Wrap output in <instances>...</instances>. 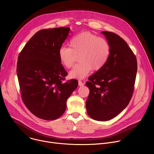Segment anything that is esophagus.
<instances>
[{"label":"esophagus","mask_w":154,"mask_h":154,"mask_svg":"<svg viewBox=\"0 0 154 154\" xmlns=\"http://www.w3.org/2000/svg\"><path fill=\"white\" fill-rule=\"evenodd\" d=\"M85 85V82H82V80H79V86H83Z\"/></svg>","instance_id":"34e87169"}]
</instances>
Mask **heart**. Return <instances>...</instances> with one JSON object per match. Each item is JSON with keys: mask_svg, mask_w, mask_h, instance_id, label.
Returning a JSON list of instances; mask_svg holds the SVG:
<instances>
[{"mask_svg": "<svg viewBox=\"0 0 154 154\" xmlns=\"http://www.w3.org/2000/svg\"><path fill=\"white\" fill-rule=\"evenodd\" d=\"M111 53V46L105 38L89 32H83L73 36L69 41V47L62 46L58 51V57L62 64L71 68L79 55V61L71 71L72 78L82 79L91 69L99 71L106 63Z\"/></svg>", "mask_w": 154, "mask_h": 154, "instance_id": "b5f03b06", "label": "heart"}]
</instances>
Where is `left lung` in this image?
Here are the masks:
<instances>
[{"mask_svg": "<svg viewBox=\"0 0 154 154\" xmlns=\"http://www.w3.org/2000/svg\"><path fill=\"white\" fill-rule=\"evenodd\" d=\"M111 46L104 66L86 85L90 94L86 102L87 113L93 119L105 121L118 115L132 97L137 72L135 55L118 35L102 32Z\"/></svg>", "mask_w": 154, "mask_h": 154, "instance_id": "8db88e82", "label": "left lung"}]
</instances>
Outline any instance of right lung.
Here are the masks:
<instances>
[{
	"label": "right lung",
	"mask_w": 154,
	"mask_h": 154,
	"mask_svg": "<svg viewBox=\"0 0 154 154\" xmlns=\"http://www.w3.org/2000/svg\"><path fill=\"white\" fill-rule=\"evenodd\" d=\"M70 29L58 27L36 32L19 54L17 75L22 99L29 110L44 120L60 118L78 81H65L68 75L58 51Z\"/></svg>",
	"instance_id": "1"
}]
</instances>
